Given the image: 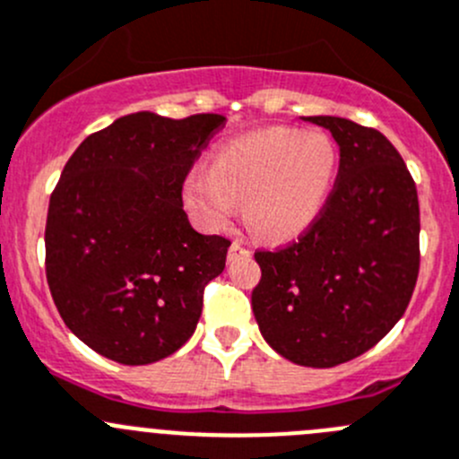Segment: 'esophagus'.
I'll list each match as a JSON object with an SVG mask.
<instances>
[{"mask_svg": "<svg viewBox=\"0 0 459 459\" xmlns=\"http://www.w3.org/2000/svg\"><path fill=\"white\" fill-rule=\"evenodd\" d=\"M247 255H251V251H248V247H244V244L239 242V239H235V242L229 247V257H230V260H233V257H247Z\"/></svg>", "mask_w": 459, "mask_h": 459, "instance_id": "obj_1", "label": "esophagus"}]
</instances>
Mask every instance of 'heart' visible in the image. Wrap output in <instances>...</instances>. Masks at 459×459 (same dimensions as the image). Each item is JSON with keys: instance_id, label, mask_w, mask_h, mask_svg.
<instances>
[{"instance_id": "heart-1", "label": "heart", "mask_w": 459, "mask_h": 459, "mask_svg": "<svg viewBox=\"0 0 459 459\" xmlns=\"http://www.w3.org/2000/svg\"><path fill=\"white\" fill-rule=\"evenodd\" d=\"M336 168V152L318 132L262 130L221 145L211 170L186 177L184 197L208 226H224L235 202L244 221L266 239L300 233L325 204Z\"/></svg>"}]
</instances>
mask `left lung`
<instances>
[{"mask_svg": "<svg viewBox=\"0 0 459 459\" xmlns=\"http://www.w3.org/2000/svg\"><path fill=\"white\" fill-rule=\"evenodd\" d=\"M305 121L338 143L336 181L298 239L257 248L251 305L275 352L333 368L375 348L406 311L420 275V199L379 130L338 117Z\"/></svg>", "mask_w": 459, "mask_h": 459, "instance_id": "8db88e82", "label": "left lung"}]
</instances>
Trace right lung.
I'll return each mask as SVG.
<instances>
[{
  "label": "right lung",
  "mask_w": 459,
  "mask_h": 459,
  "mask_svg": "<svg viewBox=\"0 0 459 459\" xmlns=\"http://www.w3.org/2000/svg\"><path fill=\"white\" fill-rule=\"evenodd\" d=\"M224 123L136 111L66 161L48 202L44 266L62 320L93 352L145 366L193 336L230 239L197 233L181 190Z\"/></svg>",
  "instance_id": "1"
}]
</instances>
